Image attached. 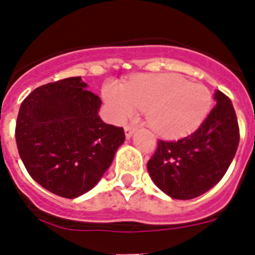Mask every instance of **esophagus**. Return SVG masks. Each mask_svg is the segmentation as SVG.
Returning <instances> with one entry per match:
<instances>
[{
	"mask_svg": "<svg viewBox=\"0 0 255 255\" xmlns=\"http://www.w3.org/2000/svg\"><path fill=\"white\" fill-rule=\"evenodd\" d=\"M134 132H135V128H132V126H130V125L125 126V136H126V138H128V139L131 138Z\"/></svg>",
	"mask_w": 255,
	"mask_h": 255,
	"instance_id": "obj_1",
	"label": "esophagus"
}]
</instances>
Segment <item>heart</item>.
Listing matches in <instances>:
<instances>
[{
    "instance_id": "b5f03b06",
    "label": "heart",
    "mask_w": 255,
    "mask_h": 255,
    "mask_svg": "<svg viewBox=\"0 0 255 255\" xmlns=\"http://www.w3.org/2000/svg\"><path fill=\"white\" fill-rule=\"evenodd\" d=\"M103 97L114 121L124 123L139 108L145 111L148 125L168 138L197 130L211 112L213 102L208 88L177 74L140 75L125 85L107 83Z\"/></svg>"
}]
</instances>
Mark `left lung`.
<instances>
[{"mask_svg":"<svg viewBox=\"0 0 255 255\" xmlns=\"http://www.w3.org/2000/svg\"><path fill=\"white\" fill-rule=\"evenodd\" d=\"M217 105L193 134L158 140L147 167L153 182L173 199L204 194L220 181L235 157L240 132L229 97L216 91Z\"/></svg>","mask_w":255,"mask_h":255,"instance_id":"1","label":"left lung"}]
</instances>
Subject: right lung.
Segmentation results:
<instances>
[{
	"mask_svg": "<svg viewBox=\"0 0 255 255\" xmlns=\"http://www.w3.org/2000/svg\"><path fill=\"white\" fill-rule=\"evenodd\" d=\"M85 88L80 76L37 88L22 101L15 128L29 175L70 199L100 181L125 140L123 128L101 120L102 101Z\"/></svg>",
	"mask_w": 255,
	"mask_h": 255,
	"instance_id": "obj_1",
	"label": "right lung"
}]
</instances>
